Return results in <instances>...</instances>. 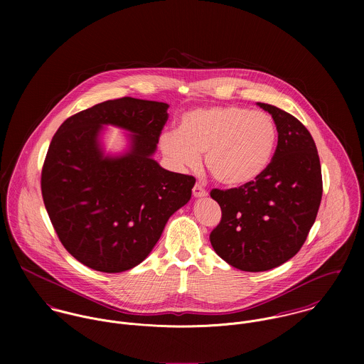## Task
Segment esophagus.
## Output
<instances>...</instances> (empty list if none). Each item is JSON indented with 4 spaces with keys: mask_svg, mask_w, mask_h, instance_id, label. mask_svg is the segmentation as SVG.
<instances>
[{
    "mask_svg": "<svg viewBox=\"0 0 364 364\" xmlns=\"http://www.w3.org/2000/svg\"><path fill=\"white\" fill-rule=\"evenodd\" d=\"M192 192H193V196H195V198H205V196H208V192H206V191L202 188V185H199V183H196V185L193 186Z\"/></svg>",
    "mask_w": 364,
    "mask_h": 364,
    "instance_id": "obj_1",
    "label": "esophagus"
}]
</instances>
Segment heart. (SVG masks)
Returning <instances> with one entry per match:
<instances>
[{
    "label": "heart",
    "mask_w": 364,
    "mask_h": 364,
    "mask_svg": "<svg viewBox=\"0 0 364 364\" xmlns=\"http://www.w3.org/2000/svg\"><path fill=\"white\" fill-rule=\"evenodd\" d=\"M277 127L264 112L242 106H211L185 112L176 130L159 136L162 154L179 171L196 168L200 154L211 176L225 186L255 181L269 166Z\"/></svg>",
    "instance_id": "heart-1"
}]
</instances>
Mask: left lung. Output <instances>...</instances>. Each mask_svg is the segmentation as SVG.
Listing matches in <instances>:
<instances>
[{
    "mask_svg": "<svg viewBox=\"0 0 364 364\" xmlns=\"http://www.w3.org/2000/svg\"><path fill=\"white\" fill-rule=\"evenodd\" d=\"M257 105L276 123L274 156L257 181L210 193L221 208L211 247L245 272H264L291 259L307 240L322 198L321 164L310 132L290 113Z\"/></svg>",
    "mask_w": 364,
    "mask_h": 364,
    "instance_id": "8db88e82",
    "label": "left lung"
}]
</instances>
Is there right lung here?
<instances>
[{
  "mask_svg": "<svg viewBox=\"0 0 364 364\" xmlns=\"http://www.w3.org/2000/svg\"><path fill=\"white\" fill-rule=\"evenodd\" d=\"M168 104L120 98L68 117L42 171V195L64 248L105 273L129 270L156 247L166 221L192 196L196 179L164 169L153 156ZM105 125L127 131L128 147L106 155Z\"/></svg>",
  "mask_w": 364,
  "mask_h": 364,
  "instance_id": "obj_1",
  "label": "right lung"
}]
</instances>
